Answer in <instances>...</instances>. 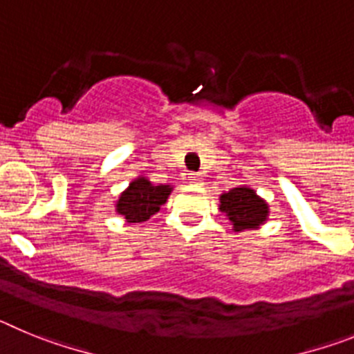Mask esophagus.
<instances>
[{"label":"esophagus","mask_w":354,"mask_h":354,"mask_svg":"<svg viewBox=\"0 0 354 354\" xmlns=\"http://www.w3.org/2000/svg\"><path fill=\"white\" fill-rule=\"evenodd\" d=\"M187 180H189L192 184H200V183H202V175H200V174H189Z\"/></svg>","instance_id":"obj_1"}]
</instances>
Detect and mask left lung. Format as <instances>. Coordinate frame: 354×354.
Returning <instances> with one entry per match:
<instances>
[{
    "label": "left lung",
    "instance_id": "1",
    "mask_svg": "<svg viewBox=\"0 0 354 354\" xmlns=\"http://www.w3.org/2000/svg\"><path fill=\"white\" fill-rule=\"evenodd\" d=\"M220 211L232 223L234 232L259 228L270 216V207L252 187L239 186L220 196Z\"/></svg>",
    "mask_w": 354,
    "mask_h": 354
}]
</instances>
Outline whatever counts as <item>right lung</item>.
Returning a JSON list of instances; mask_svg holds the SVG:
<instances>
[{"label": "right lung", "mask_w": 354, "mask_h": 354, "mask_svg": "<svg viewBox=\"0 0 354 354\" xmlns=\"http://www.w3.org/2000/svg\"><path fill=\"white\" fill-rule=\"evenodd\" d=\"M171 189L174 187L170 184L154 186L147 177H138L118 196L117 212L129 223H142L154 216L162 204H167Z\"/></svg>", "instance_id": "right-lung-1"}]
</instances>
